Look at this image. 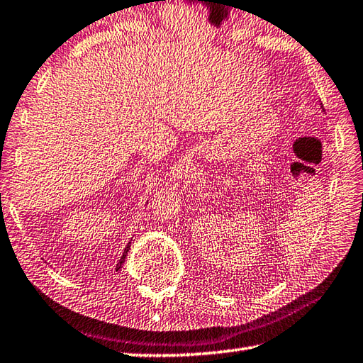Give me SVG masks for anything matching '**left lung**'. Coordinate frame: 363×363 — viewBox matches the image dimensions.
<instances>
[{"instance_id": "left-lung-1", "label": "left lung", "mask_w": 363, "mask_h": 363, "mask_svg": "<svg viewBox=\"0 0 363 363\" xmlns=\"http://www.w3.org/2000/svg\"><path fill=\"white\" fill-rule=\"evenodd\" d=\"M320 107H323V104H320ZM323 108H324V107H323Z\"/></svg>"}]
</instances>
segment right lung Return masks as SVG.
Here are the masks:
<instances>
[{
    "label": "right lung",
    "mask_w": 363,
    "mask_h": 363,
    "mask_svg": "<svg viewBox=\"0 0 363 363\" xmlns=\"http://www.w3.org/2000/svg\"><path fill=\"white\" fill-rule=\"evenodd\" d=\"M129 243H131V242H129ZM129 243H128V246H126V248H125V251H123V256L120 257V261H118V264H117V270L118 269H121V265H123V262H125V257L128 256V250H129Z\"/></svg>",
    "instance_id": "add662e5"
}]
</instances>
